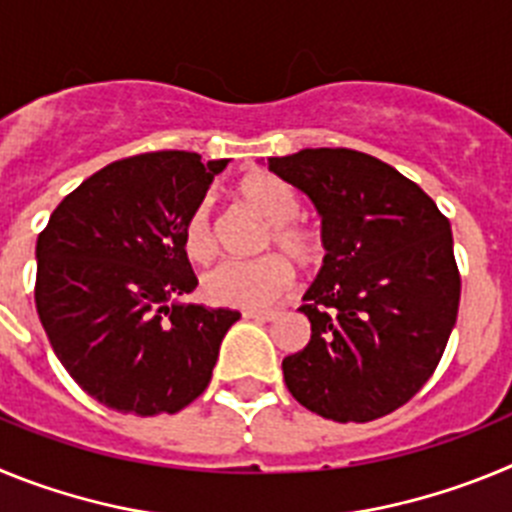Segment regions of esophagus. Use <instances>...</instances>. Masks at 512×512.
Wrapping results in <instances>:
<instances>
[{
	"instance_id": "obj_1",
	"label": "esophagus",
	"mask_w": 512,
	"mask_h": 512,
	"mask_svg": "<svg viewBox=\"0 0 512 512\" xmlns=\"http://www.w3.org/2000/svg\"><path fill=\"white\" fill-rule=\"evenodd\" d=\"M277 310H246L243 312V318L248 320H259V323H269V320L277 318Z\"/></svg>"
}]
</instances>
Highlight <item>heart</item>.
Returning a JSON list of instances; mask_svg holds the SVG:
<instances>
[{"mask_svg":"<svg viewBox=\"0 0 512 512\" xmlns=\"http://www.w3.org/2000/svg\"><path fill=\"white\" fill-rule=\"evenodd\" d=\"M235 197L253 215L269 223L261 238V251L284 252L292 264L305 271L323 266L328 253L325 238L315 225L300 217L302 200L292 184L266 171H256L235 184ZM182 246L187 259L197 264H207L215 256L217 241L207 202H197L184 217ZM283 257L266 253L246 264L230 261L215 266L202 282L207 302L235 310H264L274 305L292 287V266Z\"/></svg>","mask_w":512,"mask_h":512,"instance_id":"obj_1","label":"heart"}]
</instances>
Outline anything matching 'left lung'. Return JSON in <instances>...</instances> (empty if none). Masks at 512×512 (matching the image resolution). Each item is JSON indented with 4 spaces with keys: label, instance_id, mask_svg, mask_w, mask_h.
<instances>
[{
    "label": "left lung",
    "instance_id": "8db88e82",
    "mask_svg": "<svg viewBox=\"0 0 512 512\" xmlns=\"http://www.w3.org/2000/svg\"><path fill=\"white\" fill-rule=\"evenodd\" d=\"M323 215L325 264L300 307L312 336L282 361L300 405L369 423L436 372L461 297L449 217L408 176L351 148L269 158Z\"/></svg>",
    "mask_w": 512,
    "mask_h": 512
}]
</instances>
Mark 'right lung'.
I'll list each match as a JSON object with an SVG mask.
<instances>
[{
  "label": "right lung",
  "mask_w": 512,
  "mask_h": 512,
  "mask_svg": "<svg viewBox=\"0 0 512 512\" xmlns=\"http://www.w3.org/2000/svg\"><path fill=\"white\" fill-rule=\"evenodd\" d=\"M228 158L156 151L104 166L40 230L35 307L66 372L117 413H179L212 379L235 310L169 305L197 287L182 223Z\"/></svg>",
  "instance_id": "right-lung-1"
}]
</instances>
